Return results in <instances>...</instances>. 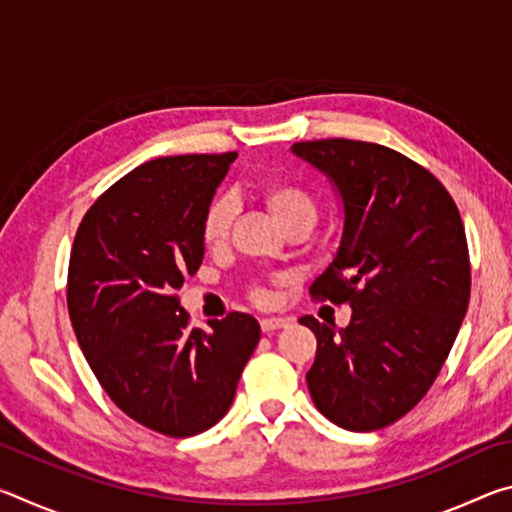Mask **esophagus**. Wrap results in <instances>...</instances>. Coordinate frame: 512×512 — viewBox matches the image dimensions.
Returning a JSON list of instances; mask_svg holds the SVG:
<instances>
[{"label": "esophagus", "mask_w": 512, "mask_h": 512, "mask_svg": "<svg viewBox=\"0 0 512 512\" xmlns=\"http://www.w3.org/2000/svg\"><path fill=\"white\" fill-rule=\"evenodd\" d=\"M259 327H262V332H275V329H284L289 327V320L287 318H262L259 320Z\"/></svg>", "instance_id": "1"}]
</instances>
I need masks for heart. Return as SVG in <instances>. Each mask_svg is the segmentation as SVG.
Listing matches in <instances>:
<instances>
[{
	"instance_id": "1",
	"label": "heart",
	"mask_w": 512,
	"mask_h": 512,
	"mask_svg": "<svg viewBox=\"0 0 512 512\" xmlns=\"http://www.w3.org/2000/svg\"><path fill=\"white\" fill-rule=\"evenodd\" d=\"M259 196L264 198L268 212L275 216V221L287 228L293 221H316L318 207L314 196H311L305 187L289 180H268L259 187ZM237 216V203L230 194H216L207 201L205 210L201 214V239L205 246L216 248L221 246L230 235L232 223ZM250 298L255 302H264L266 293L262 287L250 289Z\"/></svg>"
}]
</instances>
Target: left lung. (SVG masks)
Returning a JSON list of instances; mask_svg holds the SVG:
<instances>
[{"label":"left lung","instance_id":"obj_1","mask_svg":"<svg viewBox=\"0 0 512 512\" xmlns=\"http://www.w3.org/2000/svg\"><path fill=\"white\" fill-rule=\"evenodd\" d=\"M293 153L325 171L345 207L334 262L311 298L348 302V327L316 334L307 386L316 409L350 431L384 429L436 381L470 302V253L454 198L422 164L375 142L314 140Z\"/></svg>","mask_w":512,"mask_h":512}]
</instances>
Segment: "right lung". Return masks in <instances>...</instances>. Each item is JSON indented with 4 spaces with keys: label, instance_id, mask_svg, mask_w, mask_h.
Returning a JSON list of instances; mask_svg holds the SVG:
<instances>
[{
    "label": "right lung",
    "instance_id": "right-lung-1",
    "mask_svg": "<svg viewBox=\"0 0 512 512\" xmlns=\"http://www.w3.org/2000/svg\"><path fill=\"white\" fill-rule=\"evenodd\" d=\"M235 158L140 164L92 203L69 255V320L94 377L128 418L171 438L228 413L262 336L239 311L189 327L176 293L203 262L201 214Z\"/></svg>",
    "mask_w": 512,
    "mask_h": 512
}]
</instances>
